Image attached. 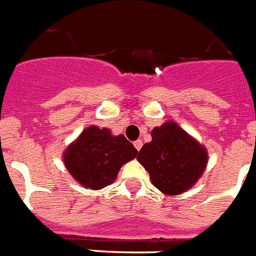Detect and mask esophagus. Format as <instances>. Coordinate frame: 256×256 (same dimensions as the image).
<instances>
[{
	"label": "esophagus",
	"mask_w": 256,
	"mask_h": 256,
	"mask_svg": "<svg viewBox=\"0 0 256 256\" xmlns=\"http://www.w3.org/2000/svg\"><path fill=\"white\" fill-rule=\"evenodd\" d=\"M134 144V148H136V150H141V148H142V144H142V141H141V140H137V141H136L134 142V144Z\"/></svg>",
	"instance_id": "obj_1"
}]
</instances>
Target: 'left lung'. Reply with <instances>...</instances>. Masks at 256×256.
Returning a JSON list of instances; mask_svg holds the SVG:
<instances>
[{
    "label": "left lung",
    "instance_id": "1",
    "mask_svg": "<svg viewBox=\"0 0 256 256\" xmlns=\"http://www.w3.org/2000/svg\"><path fill=\"white\" fill-rule=\"evenodd\" d=\"M151 137L137 156L151 183L164 195L188 191L206 169V148L173 120L155 126Z\"/></svg>",
    "mask_w": 256,
    "mask_h": 256
}]
</instances>
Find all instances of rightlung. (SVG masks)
Masks as SVG:
<instances>
[{
  "label": "right lung",
  "mask_w": 256,
  "mask_h": 256,
  "mask_svg": "<svg viewBox=\"0 0 256 256\" xmlns=\"http://www.w3.org/2000/svg\"><path fill=\"white\" fill-rule=\"evenodd\" d=\"M138 151L123 134L90 126L65 148L62 162L70 176L84 188L101 190L112 184L126 162Z\"/></svg>",
  "instance_id": "add662e5"
}]
</instances>
